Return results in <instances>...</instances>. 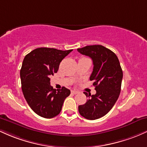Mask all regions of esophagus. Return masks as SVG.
I'll use <instances>...</instances> for the list:
<instances>
[{"instance_id": "obj_1", "label": "esophagus", "mask_w": 147, "mask_h": 147, "mask_svg": "<svg viewBox=\"0 0 147 147\" xmlns=\"http://www.w3.org/2000/svg\"><path fill=\"white\" fill-rule=\"evenodd\" d=\"M71 93L73 94H76L78 93V92L76 91V90H72Z\"/></svg>"}]
</instances>
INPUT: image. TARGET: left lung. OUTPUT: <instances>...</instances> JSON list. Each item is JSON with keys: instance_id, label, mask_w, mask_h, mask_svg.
Segmentation results:
<instances>
[{"instance_id": "8db88e82", "label": "left lung", "mask_w": 147, "mask_h": 147, "mask_svg": "<svg viewBox=\"0 0 147 147\" xmlns=\"http://www.w3.org/2000/svg\"><path fill=\"white\" fill-rule=\"evenodd\" d=\"M77 50L93 61L90 80L94 81L96 91L94 95L84 92L89 99L85 104L79 105L78 111L87 119L95 120L106 115L117 100L121 92L122 69L117 56L103 46H87Z\"/></svg>"}]
</instances>
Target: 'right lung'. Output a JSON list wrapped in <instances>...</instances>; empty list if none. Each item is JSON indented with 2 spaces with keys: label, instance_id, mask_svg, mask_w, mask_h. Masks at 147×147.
<instances>
[{
  "label": "right lung",
  "instance_id": "right-lung-1",
  "mask_svg": "<svg viewBox=\"0 0 147 147\" xmlns=\"http://www.w3.org/2000/svg\"><path fill=\"white\" fill-rule=\"evenodd\" d=\"M72 51L38 48L24 57L20 71L21 89L28 104L40 117L51 119L59 115L70 94L65 87L53 88L50 76L57 73L61 61Z\"/></svg>",
  "mask_w": 147,
  "mask_h": 147
}]
</instances>
